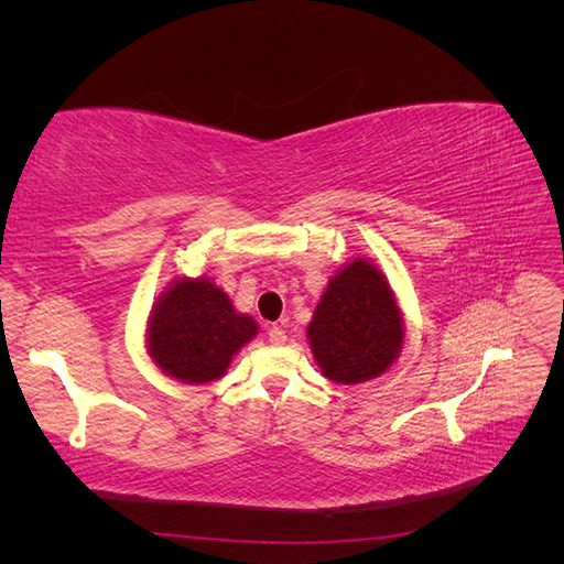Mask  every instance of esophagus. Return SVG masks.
I'll return each mask as SVG.
<instances>
[{
  "mask_svg": "<svg viewBox=\"0 0 564 564\" xmlns=\"http://www.w3.org/2000/svg\"><path fill=\"white\" fill-rule=\"evenodd\" d=\"M268 340L272 346H282L286 340V332L280 327V324H272V327L268 329Z\"/></svg>",
  "mask_w": 564,
  "mask_h": 564,
  "instance_id": "obj_1",
  "label": "esophagus"
}]
</instances>
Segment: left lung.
Instances as JSON below:
<instances>
[{"label": "left lung", "mask_w": 564, "mask_h": 564, "mask_svg": "<svg viewBox=\"0 0 564 564\" xmlns=\"http://www.w3.org/2000/svg\"><path fill=\"white\" fill-rule=\"evenodd\" d=\"M404 319L383 272L355 259L340 268L322 294L308 340L322 373L334 383L381 377L398 360Z\"/></svg>", "instance_id": "left-lung-1"}]
</instances>
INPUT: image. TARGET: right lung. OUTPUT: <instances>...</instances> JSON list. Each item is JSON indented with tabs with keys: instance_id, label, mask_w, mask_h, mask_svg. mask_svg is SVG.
<instances>
[{
	"instance_id": "obj_1",
	"label": "right lung",
	"mask_w": 564,
	"mask_h": 564,
	"mask_svg": "<svg viewBox=\"0 0 564 564\" xmlns=\"http://www.w3.org/2000/svg\"><path fill=\"white\" fill-rule=\"evenodd\" d=\"M253 317L240 315L224 289L199 280H176L152 308L148 352L183 383H209L226 373L232 355L256 336Z\"/></svg>"
}]
</instances>
